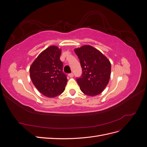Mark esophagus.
Listing matches in <instances>:
<instances>
[{
    "label": "esophagus",
    "mask_w": 147,
    "mask_h": 147,
    "mask_svg": "<svg viewBox=\"0 0 147 147\" xmlns=\"http://www.w3.org/2000/svg\"><path fill=\"white\" fill-rule=\"evenodd\" d=\"M69 77H70V78H72V77H74V74H73L72 73L69 74Z\"/></svg>",
    "instance_id": "esophagus-1"
}]
</instances>
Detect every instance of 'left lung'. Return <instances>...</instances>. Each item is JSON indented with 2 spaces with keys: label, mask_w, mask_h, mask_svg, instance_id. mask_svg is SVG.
I'll return each mask as SVG.
<instances>
[{
  "label": "left lung",
  "mask_w": 147,
  "mask_h": 147,
  "mask_svg": "<svg viewBox=\"0 0 147 147\" xmlns=\"http://www.w3.org/2000/svg\"><path fill=\"white\" fill-rule=\"evenodd\" d=\"M80 62L82 76L77 78L81 91L86 95L95 96L104 90L111 74V63L102 53L91 45L74 50Z\"/></svg>",
  "instance_id": "obj_1"
}]
</instances>
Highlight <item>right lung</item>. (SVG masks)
<instances>
[{"mask_svg":"<svg viewBox=\"0 0 147 147\" xmlns=\"http://www.w3.org/2000/svg\"><path fill=\"white\" fill-rule=\"evenodd\" d=\"M61 49L50 46L40 54L31 64L30 77L34 86L48 97H55L65 90L67 79L60 60Z\"/></svg>","mask_w":147,"mask_h":147,"instance_id":"add662e5","label":"right lung"}]
</instances>
